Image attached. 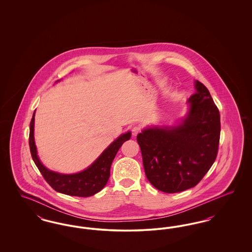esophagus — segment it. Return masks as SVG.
I'll return each mask as SVG.
<instances>
[{"label":"esophagus","mask_w":252,"mask_h":252,"mask_svg":"<svg viewBox=\"0 0 252 252\" xmlns=\"http://www.w3.org/2000/svg\"><path fill=\"white\" fill-rule=\"evenodd\" d=\"M140 130H141V128H140L139 126H133L131 130L132 135H133V136H136V135L140 132Z\"/></svg>","instance_id":"esophagus-1"}]
</instances>
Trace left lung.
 Listing matches in <instances>:
<instances>
[{
	"instance_id": "left-lung-1",
	"label": "left lung",
	"mask_w": 252,
	"mask_h": 252,
	"mask_svg": "<svg viewBox=\"0 0 252 252\" xmlns=\"http://www.w3.org/2000/svg\"><path fill=\"white\" fill-rule=\"evenodd\" d=\"M194 89L184 118L172 126H148L137 135L146 178L161 192L194 187L217 156L219 110L202 83L195 80Z\"/></svg>"
}]
</instances>
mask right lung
I'll return each mask as SVG.
<instances>
[{"label":"right lung","mask_w":252,"mask_h":252,"mask_svg":"<svg viewBox=\"0 0 252 252\" xmlns=\"http://www.w3.org/2000/svg\"><path fill=\"white\" fill-rule=\"evenodd\" d=\"M35 114L36 110L33 113V117L30 123V152L36 167L38 168L39 172L48 182L49 185L57 192L72 196L87 197L100 192L106 186L109 179L110 166L114 158L120 149L122 144L130 139L131 132L127 131L126 133L121 134L115 141H113L108 145L102 152V154L89 167L86 168L83 171L74 174H61L45 167L38 158L34 138Z\"/></svg>","instance_id":"obj_1"}]
</instances>
